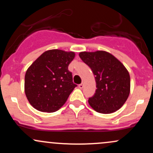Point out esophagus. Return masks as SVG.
Returning a JSON list of instances; mask_svg holds the SVG:
<instances>
[{
    "label": "esophagus",
    "mask_w": 153,
    "mask_h": 153,
    "mask_svg": "<svg viewBox=\"0 0 153 153\" xmlns=\"http://www.w3.org/2000/svg\"><path fill=\"white\" fill-rule=\"evenodd\" d=\"M78 87H79V88L82 89V88H83V87H84V85H83V83H82H82L79 84V85H78Z\"/></svg>",
    "instance_id": "1"
}]
</instances>
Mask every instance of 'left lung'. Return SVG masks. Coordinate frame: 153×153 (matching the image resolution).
I'll use <instances>...</instances> for the list:
<instances>
[{
  "instance_id": "obj_1",
  "label": "left lung",
  "mask_w": 153,
  "mask_h": 153,
  "mask_svg": "<svg viewBox=\"0 0 153 153\" xmlns=\"http://www.w3.org/2000/svg\"><path fill=\"white\" fill-rule=\"evenodd\" d=\"M79 56L91 68L96 79L97 89L88 99L90 106L101 114H111L119 109L130 91V77L125 67L104 51L82 52Z\"/></svg>"
}]
</instances>
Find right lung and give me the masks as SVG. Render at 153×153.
<instances>
[{
    "label": "right lung",
    "instance_id": "right-lung-1",
    "mask_svg": "<svg viewBox=\"0 0 153 153\" xmlns=\"http://www.w3.org/2000/svg\"><path fill=\"white\" fill-rule=\"evenodd\" d=\"M75 57L73 52L51 50L45 52L28 68L24 88L28 101L42 112L60 108L77 86L68 65Z\"/></svg>",
    "mask_w": 153,
    "mask_h": 153
}]
</instances>
